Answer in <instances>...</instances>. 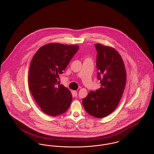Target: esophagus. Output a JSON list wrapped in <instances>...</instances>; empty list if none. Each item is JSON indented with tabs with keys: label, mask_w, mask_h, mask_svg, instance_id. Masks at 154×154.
I'll use <instances>...</instances> for the list:
<instances>
[{
	"label": "esophagus",
	"mask_w": 154,
	"mask_h": 154,
	"mask_svg": "<svg viewBox=\"0 0 154 154\" xmlns=\"http://www.w3.org/2000/svg\"><path fill=\"white\" fill-rule=\"evenodd\" d=\"M72 95L74 97H77V91H72Z\"/></svg>",
	"instance_id": "34e87169"
}]
</instances>
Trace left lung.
Instances as JSON below:
<instances>
[{
	"mask_svg": "<svg viewBox=\"0 0 154 154\" xmlns=\"http://www.w3.org/2000/svg\"><path fill=\"white\" fill-rule=\"evenodd\" d=\"M97 51V75L101 87L91 91L82 100L85 111L97 118L106 117L118 106L126 83V71L118 51L109 46L95 44Z\"/></svg>",
	"mask_w": 154,
	"mask_h": 154,
	"instance_id": "1",
	"label": "left lung"
}]
</instances>
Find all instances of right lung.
Wrapping results in <instances>:
<instances>
[{
    "mask_svg": "<svg viewBox=\"0 0 154 154\" xmlns=\"http://www.w3.org/2000/svg\"><path fill=\"white\" fill-rule=\"evenodd\" d=\"M79 48L78 45L50 43L34 55L28 72V85L36 103L45 113L55 116L66 112L72 101L71 92L57 82Z\"/></svg>",
    "mask_w": 154,
    "mask_h": 154,
    "instance_id": "right-lung-1",
    "label": "right lung"
}]
</instances>
